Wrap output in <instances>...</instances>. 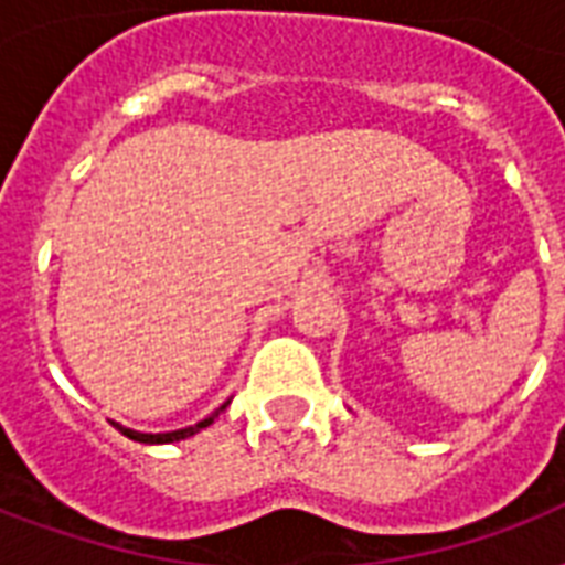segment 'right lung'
<instances>
[{
  "mask_svg": "<svg viewBox=\"0 0 565 565\" xmlns=\"http://www.w3.org/2000/svg\"><path fill=\"white\" fill-rule=\"evenodd\" d=\"M228 404V402H225ZM225 404H222L220 411H225ZM220 411L213 413V416H207V419L195 422V425H190V428H181V430H167V434H143V430H131V428H122V425H117L122 434H126L128 439H135V443H146V446H161V443H179V439H188L193 437V434H199L202 428H207L216 416H220Z\"/></svg>",
  "mask_w": 565,
  "mask_h": 565,
  "instance_id": "obj_1",
  "label": "right lung"
}]
</instances>
